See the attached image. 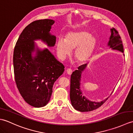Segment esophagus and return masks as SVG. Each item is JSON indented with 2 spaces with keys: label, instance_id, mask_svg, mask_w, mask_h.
Here are the masks:
<instances>
[{
  "label": "esophagus",
  "instance_id": "34e87169",
  "mask_svg": "<svg viewBox=\"0 0 133 133\" xmlns=\"http://www.w3.org/2000/svg\"><path fill=\"white\" fill-rule=\"evenodd\" d=\"M72 70L71 69H68L67 70V74H68L69 75H71V74H72Z\"/></svg>",
  "mask_w": 133,
  "mask_h": 133
}]
</instances>
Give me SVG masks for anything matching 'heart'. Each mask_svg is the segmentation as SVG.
I'll return each mask as SVG.
<instances>
[{"label":"heart","mask_w":133,"mask_h":133,"mask_svg":"<svg viewBox=\"0 0 133 133\" xmlns=\"http://www.w3.org/2000/svg\"><path fill=\"white\" fill-rule=\"evenodd\" d=\"M96 44V39L88 32H69L66 38H59L56 44V52L59 58L64 59L74 50V56L79 63H83L91 56Z\"/></svg>","instance_id":"obj_1"}]
</instances>
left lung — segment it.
Here are the masks:
<instances>
[{
  "mask_svg": "<svg viewBox=\"0 0 133 133\" xmlns=\"http://www.w3.org/2000/svg\"><path fill=\"white\" fill-rule=\"evenodd\" d=\"M111 35L108 42V46L112 50H117L123 52V47L121 38L118 32L114 28L110 30ZM87 64L79 66L78 70L72 73L70 80V97L72 106L75 109L81 112L91 111L98 109L105 102L107 99L101 102H92L83 96L80 89L81 75L84 70L86 69ZM112 94V93H111Z\"/></svg>",
  "mask_w": 133,
  "mask_h": 133,
  "instance_id": "obj_1",
  "label": "left lung"
}]
</instances>
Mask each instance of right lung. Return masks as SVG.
Wrapping results in <instances>:
<instances>
[{"mask_svg":"<svg viewBox=\"0 0 133 133\" xmlns=\"http://www.w3.org/2000/svg\"><path fill=\"white\" fill-rule=\"evenodd\" d=\"M54 23L52 19L32 22L21 34L14 51L16 86L24 100L35 107L49 103L54 83L64 71L63 64L49 50L39 49L34 42L41 39L49 47L54 46L56 36L50 33Z\"/></svg>","mask_w":133,"mask_h":133,"instance_id":"1","label":"right lung"}]
</instances>
